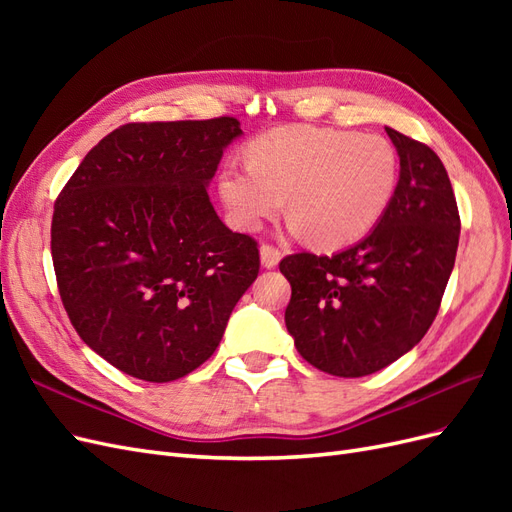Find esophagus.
<instances>
[{
    "instance_id": "obj_1",
    "label": "esophagus",
    "mask_w": 512,
    "mask_h": 512,
    "mask_svg": "<svg viewBox=\"0 0 512 512\" xmlns=\"http://www.w3.org/2000/svg\"><path fill=\"white\" fill-rule=\"evenodd\" d=\"M282 254L280 250H275L273 245H260V265L265 269H273L277 267V262H280Z\"/></svg>"
}]
</instances>
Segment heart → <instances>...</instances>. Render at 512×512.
<instances>
[{"mask_svg": "<svg viewBox=\"0 0 512 512\" xmlns=\"http://www.w3.org/2000/svg\"><path fill=\"white\" fill-rule=\"evenodd\" d=\"M395 147L380 134L284 126L247 147L245 164L222 168L218 190L230 224L256 230L284 207L294 235L324 250L365 237L393 200Z\"/></svg>", "mask_w": 512, "mask_h": 512, "instance_id": "heart-1", "label": "heart"}]
</instances>
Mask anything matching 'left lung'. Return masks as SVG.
Masks as SVG:
<instances>
[{
  "label": "left lung",
  "instance_id": "obj_1",
  "mask_svg": "<svg viewBox=\"0 0 512 512\" xmlns=\"http://www.w3.org/2000/svg\"><path fill=\"white\" fill-rule=\"evenodd\" d=\"M399 156L393 200L365 239L333 256H286V329L324 374L361 378L410 352L436 318L459 245V211L442 160L384 128Z\"/></svg>",
  "mask_w": 512,
  "mask_h": 512
}]
</instances>
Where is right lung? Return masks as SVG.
Returning <instances> with one entry per match:
<instances>
[{"label": "right lung", "mask_w": 512, "mask_h": 512, "mask_svg": "<svg viewBox=\"0 0 512 512\" xmlns=\"http://www.w3.org/2000/svg\"><path fill=\"white\" fill-rule=\"evenodd\" d=\"M241 134L232 117L128 123L87 153L57 198L61 301L83 342L123 374L188 376L256 280V241L232 232L207 194Z\"/></svg>", "instance_id": "1"}]
</instances>
